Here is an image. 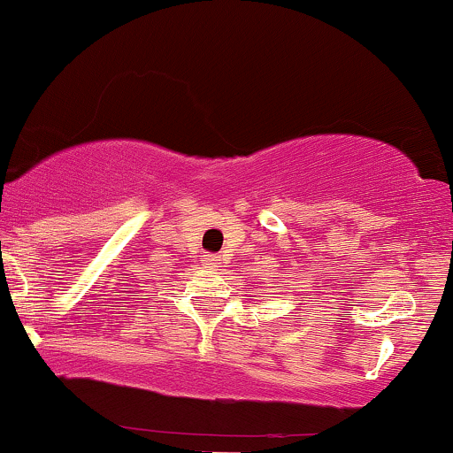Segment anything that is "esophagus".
<instances>
[{
  "label": "esophagus",
  "mask_w": 453,
  "mask_h": 453,
  "mask_svg": "<svg viewBox=\"0 0 453 453\" xmlns=\"http://www.w3.org/2000/svg\"><path fill=\"white\" fill-rule=\"evenodd\" d=\"M203 265H205V267H216L218 265V257H216V254H205V258H203Z\"/></svg>",
  "instance_id": "34e87169"
}]
</instances>
